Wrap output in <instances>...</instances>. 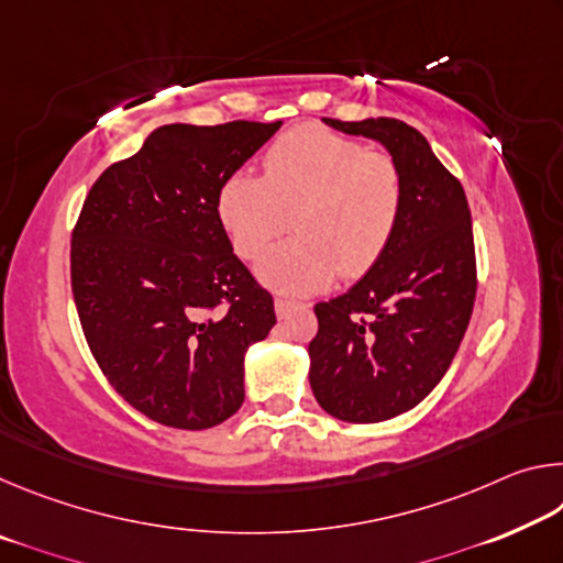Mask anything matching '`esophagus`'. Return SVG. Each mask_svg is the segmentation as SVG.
<instances>
[{"mask_svg": "<svg viewBox=\"0 0 563 563\" xmlns=\"http://www.w3.org/2000/svg\"><path fill=\"white\" fill-rule=\"evenodd\" d=\"M295 308H308V305L298 300H288V298H275V312H278V318H285Z\"/></svg>", "mask_w": 563, "mask_h": 563, "instance_id": "obj_1", "label": "esophagus"}]
</instances>
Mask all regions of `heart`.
<instances>
[{"mask_svg":"<svg viewBox=\"0 0 563 563\" xmlns=\"http://www.w3.org/2000/svg\"><path fill=\"white\" fill-rule=\"evenodd\" d=\"M216 213L245 261L258 258L292 213L298 235L265 253L258 273L275 290L312 292L383 258L402 216V174L393 156L308 123L273 141L263 176H225Z\"/></svg>","mask_w":563,"mask_h":563,"instance_id":"heart-1","label":"heart"}]
</instances>
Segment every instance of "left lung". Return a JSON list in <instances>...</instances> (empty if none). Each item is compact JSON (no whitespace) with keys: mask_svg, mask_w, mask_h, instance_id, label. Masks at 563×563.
I'll return each mask as SVG.
<instances>
[{"mask_svg":"<svg viewBox=\"0 0 563 563\" xmlns=\"http://www.w3.org/2000/svg\"><path fill=\"white\" fill-rule=\"evenodd\" d=\"M322 121L379 141L402 174L393 243L345 295L316 305L308 347L318 405L342 422H383L422 402L460 350L476 298L472 213L460 180L405 121Z\"/></svg>","mask_w":563,"mask_h":563,"instance_id":"8db88e82","label":"left lung"}]
</instances>
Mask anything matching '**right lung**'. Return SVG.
<instances>
[{"mask_svg": "<svg viewBox=\"0 0 563 563\" xmlns=\"http://www.w3.org/2000/svg\"><path fill=\"white\" fill-rule=\"evenodd\" d=\"M280 121L168 123L97 178L71 233V292L111 387L158 424L208 430L243 405V355L273 295L233 253L216 194Z\"/></svg>", "mask_w": 563, "mask_h": 563, "instance_id": "add662e5", "label": "right lung"}]
</instances>
